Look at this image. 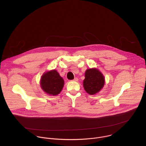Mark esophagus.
I'll return each mask as SVG.
<instances>
[{
  "instance_id": "1",
  "label": "esophagus",
  "mask_w": 146,
  "mask_h": 146,
  "mask_svg": "<svg viewBox=\"0 0 146 146\" xmlns=\"http://www.w3.org/2000/svg\"><path fill=\"white\" fill-rule=\"evenodd\" d=\"M78 80V78H74V79L73 80V81H74V82H77Z\"/></svg>"
}]
</instances>
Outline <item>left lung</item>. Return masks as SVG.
<instances>
[{"mask_svg": "<svg viewBox=\"0 0 146 146\" xmlns=\"http://www.w3.org/2000/svg\"><path fill=\"white\" fill-rule=\"evenodd\" d=\"M83 86L85 90L89 94H94L103 88L104 84V76L96 68L88 69L85 73Z\"/></svg>", "mask_w": 146, "mask_h": 146, "instance_id": "left-lung-1", "label": "left lung"}]
</instances>
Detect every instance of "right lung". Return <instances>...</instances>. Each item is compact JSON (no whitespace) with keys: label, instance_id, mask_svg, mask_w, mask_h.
<instances>
[{"label":"right lung","instance_id":"1","mask_svg":"<svg viewBox=\"0 0 146 146\" xmlns=\"http://www.w3.org/2000/svg\"><path fill=\"white\" fill-rule=\"evenodd\" d=\"M64 80L55 70L43 74L40 82L42 89L49 95L56 96L62 90Z\"/></svg>","mask_w":146,"mask_h":146}]
</instances>
